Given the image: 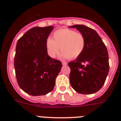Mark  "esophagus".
<instances>
[{"instance_id": "34e87169", "label": "esophagus", "mask_w": 121, "mask_h": 121, "mask_svg": "<svg viewBox=\"0 0 121 121\" xmlns=\"http://www.w3.org/2000/svg\"><path fill=\"white\" fill-rule=\"evenodd\" d=\"M62 65H67V63L65 62H62Z\"/></svg>"}]
</instances>
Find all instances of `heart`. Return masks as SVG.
<instances>
[{"instance_id":"b5f03b06","label":"heart","mask_w":121,"mask_h":121,"mask_svg":"<svg viewBox=\"0 0 121 121\" xmlns=\"http://www.w3.org/2000/svg\"><path fill=\"white\" fill-rule=\"evenodd\" d=\"M86 45L85 37L82 33L68 28L59 29L53 34V39L46 41L47 53L51 58L59 54L60 47L63 58L76 59L82 54Z\"/></svg>"}]
</instances>
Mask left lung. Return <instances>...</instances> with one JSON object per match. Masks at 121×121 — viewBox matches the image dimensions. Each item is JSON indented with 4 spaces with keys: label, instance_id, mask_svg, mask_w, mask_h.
Masks as SVG:
<instances>
[{
    "label": "left lung",
    "instance_id": "left-lung-1",
    "mask_svg": "<svg viewBox=\"0 0 121 121\" xmlns=\"http://www.w3.org/2000/svg\"><path fill=\"white\" fill-rule=\"evenodd\" d=\"M70 27L76 28L86 39L84 52L74 61L68 63L71 69L70 84L80 94L95 93L102 88L108 73L107 49L93 29L83 25H75Z\"/></svg>",
    "mask_w": 121,
    "mask_h": 121
}]
</instances>
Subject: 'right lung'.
I'll use <instances>...</instances> for the list:
<instances>
[{
	"instance_id": "add662e5",
	"label": "right lung",
	"mask_w": 121,
	"mask_h": 121,
	"mask_svg": "<svg viewBox=\"0 0 121 121\" xmlns=\"http://www.w3.org/2000/svg\"><path fill=\"white\" fill-rule=\"evenodd\" d=\"M53 26L34 27L18 40L14 69L20 88L28 95L41 96L51 92L62 64L48 55L46 41Z\"/></svg>"
}]
</instances>
